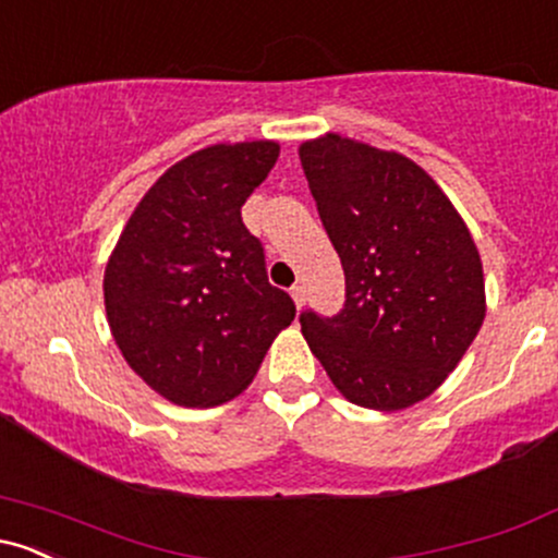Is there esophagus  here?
Here are the masks:
<instances>
[{
	"label": "esophagus",
	"instance_id": "1",
	"mask_svg": "<svg viewBox=\"0 0 558 558\" xmlns=\"http://www.w3.org/2000/svg\"><path fill=\"white\" fill-rule=\"evenodd\" d=\"M291 296H293V301H296V310H301V306H304V296H306V293H304V286H293L291 288Z\"/></svg>",
	"mask_w": 558,
	"mask_h": 558
}]
</instances>
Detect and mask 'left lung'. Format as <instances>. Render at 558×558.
Masks as SVG:
<instances>
[{
	"label": "left lung",
	"instance_id": "1",
	"mask_svg": "<svg viewBox=\"0 0 558 558\" xmlns=\"http://www.w3.org/2000/svg\"><path fill=\"white\" fill-rule=\"evenodd\" d=\"M341 257L345 304L299 323L351 403L399 412L440 388L485 319L483 262L440 185L399 151L338 133L299 146Z\"/></svg>",
	"mask_w": 558,
	"mask_h": 558
}]
</instances>
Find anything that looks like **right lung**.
<instances>
[{
  "label": "right lung",
  "mask_w": 558,
  "mask_h": 558,
  "mask_svg": "<svg viewBox=\"0 0 558 558\" xmlns=\"http://www.w3.org/2000/svg\"><path fill=\"white\" fill-rule=\"evenodd\" d=\"M278 155V141H241L175 162L133 209L107 262L114 343L128 367L178 407H217L243 393L296 317L241 220Z\"/></svg>",
  "instance_id": "obj_1"
}]
</instances>
